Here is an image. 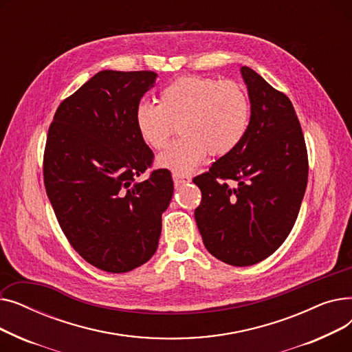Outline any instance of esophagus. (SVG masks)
<instances>
[{
	"mask_svg": "<svg viewBox=\"0 0 352 352\" xmlns=\"http://www.w3.org/2000/svg\"><path fill=\"white\" fill-rule=\"evenodd\" d=\"M173 181H174V186L178 187L181 186V184H186L190 181V178H186V177H181L178 174H173Z\"/></svg>",
	"mask_w": 352,
	"mask_h": 352,
	"instance_id": "34e87169",
	"label": "esophagus"
}]
</instances>
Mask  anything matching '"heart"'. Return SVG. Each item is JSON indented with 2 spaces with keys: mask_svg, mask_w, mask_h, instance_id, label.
I'll list each match as a JSON object with an SVG mask.
<instances>
[{
  "mask_svg": "<svg viewBox=\"0 0 352 352\" xmlns=\"http://www.w3.org/2000/svg\"><path fill=\"white\" fill-rule=\"evenodd\" d=\"M251 104L245 89L232 81L187 76L166 84L158 104L141 102L135 126L141 140L162 150L179 126V140L162 153L157 164L178 175L192 173L207 154L223 157L243 142L250 125Z\"/></svg>",
  "mask_w": 352,
  "mask_h": 352,
  "instance_id": "obj_1",
  "label": "heart"
}]
</instances>
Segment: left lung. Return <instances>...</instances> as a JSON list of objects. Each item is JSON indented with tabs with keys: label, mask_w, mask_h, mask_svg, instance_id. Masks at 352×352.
Returning <instances> with one entry per match:
<instances>
[{
	"label": "left lung",
	"mask_w": 352,
	"mask_h": 352,
	"mask_svg": "<svg viewBox=\"0 0 352 352\" xmlns=\"http://www.w3.org/2000/svg\"><path fill=\"white\" fill-rule=\"evenodd\" d=\"M239 71L251 104L248 131L192 181L202 194L195 221L206 248L219 261L247 267L265 260L291 232L307 188L308 157L289 98L254 69Z\"/></svg>",
	"instance_id": "left-lung-1"
}]
</instances>
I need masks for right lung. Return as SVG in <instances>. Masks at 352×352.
<instances>
[{
    "label": "right lung",
    "mask_w": 352,
    "mask_h": 352,
    "mask_svg": "<svg viewBox=\"0 0 352 352\" xmlns=\"http://www.w3.org/2000/svg\"><path fill=\"white\" fill-rule=\"evenodd\" d=\"M155 80L153 71H100L60 104L48 129L44 182L54 212L74 250L107 272L150 260L173 198L168 170L135 181L154 158L135 109Z\"/></svg>",
    "instance_id": "add662e5"
}]
</instances>
